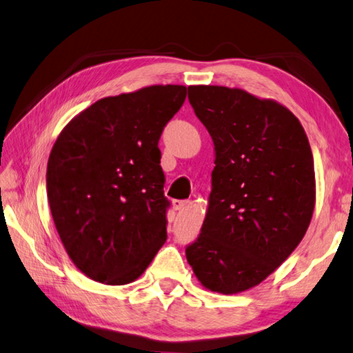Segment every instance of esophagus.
Listing matches in <instances>:
<instances>
[{
	"label": "esophagus",
	"instance_id": "obj_1",
	"mask_svg": "<svg viewBox=\"0 0 353 353\" xmlns=\"http://www.w3.org/2000/svg\"><path fill=\"white\" fill-rule=\"evenodd\" d=\"M189 206V201L188 200H173V208L176 209V211H181V209H186Z\"/></svg>",
	"mask_w": 353,
	"mask_h": 353
}]
</instances>
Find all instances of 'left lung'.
Wrapping results in <instances>:
<instances>
[{
  "label": "left lung",
  "mask_w": 353,
  "mask_h": 353,
  "mask_svg": "<svg viewBox=\"0 0 353 353\" xmlns=\"http://www.w3.org/2000/svg\"><path fill=\"white\" fill-rule=\"evenodd\" d=\"M188 90L215 167L186 257L203 287L237 294L267 279L304 239L316 201L312 148L298 117L273 99L219 85Z\"/></svg>",
  "instance_id": "8db88e82"
}]
</instances>
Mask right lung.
<instances>
[{"mask_svg":"<svg viewBox=\"0 0 353 353\" xmlns=\"http://www.w3.org/2000/svg\"><path fill=\"white\" fill-rule=\"evenodd\" d=\"M186 99L152 85L99 99L66 123L48 159V201L66 254L107 285L138 279L167 239L159 136Z\"/></svg>","mask_w":353,"mask_h":353,"instance_id":"1","label":"right lung"}]
</instances>
